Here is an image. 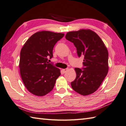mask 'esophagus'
<instances>
[{"instance_id": "obj_1", "label": "esophagus", "mask_w": 126, "mask_h": 126, "mask_svg": "<svg viewBox=\"0 0 126 126\" xmlns=\"http://www.w3.org/2000/svg\"><path fill=\"white\" fill-rule=\"evenodd\" d=\"M67 70H68V69H67V68H65V69H63V73H66L67 71Z\"/></svg>"}]
</instances>
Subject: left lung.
Returning <instances> with one entry per match:
<instances>
[{
	"instance_id": "obj_1",
	"label": "left lung",
	"mask_w": 126,
	"mask_h": 126,
	"mask_svg": "<svg viewBox=\"0 0 126 126\" xmlns=\"http://www.w3.org/2000/svg\"><path fill=\"white\" fill-rule=\"evenodd\" d=\"M65 38L73 43L78 56H84V67L75 68L76 77L71 82L73 89L83 96L94 93L104 81L109 70L108 51L97 33L90 29L69 32Z\"/></svg>"
}]
</instances>
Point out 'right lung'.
Returning a JSON list of instances; mask_svg holds the SVG:
<instances>
[{
	"label": "right lung",
	"mask_w": 126,
	"mask_h": 126,
	"mask_svg": "<svg viewBox=\"0 0 126 126\" xmlns=\"http://www.w3.org/2000/svg\"><path fill=\"white\" fill-rule=\"evenodd\" d=\"M64 33L49 31L35 33L21 49L19 62L21 79L27 89L43 96L53 89L60 70L47 62L53 57V48Z\"/></svg>",
	"instance_id": "right-lung-1"
}]
</instances>
